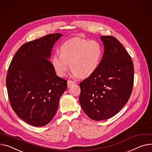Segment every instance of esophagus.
Returning <instances> with one entry per match:
<instances>
[{"mask_svg":"<svg viewBox=\"0 0 152 152\" xmlns=\"http://www.w3.org/2000/svg\"><path fill=\"white\" fill-rule=\"evenodd\" d=\"M75 84L74 81H72V80H68L67 82V85H68V87H70L72 85H73Z\"/></svg>","mask_w":152,"mask_h":152,"instance_id":"34e87169","label":"esophagus"}]
</instances>
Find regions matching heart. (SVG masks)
Masks as SVG:
<instances>
[{
    "label": "heart",
    "mask_w": 152,
    "mask_h": 152,
    "mask_svg": "<svg viewBox=\"0 0 152 152\" xmlns=\"http://www.w3.org/2000/svg\"><path fill=\"white\" fill-rule=\"evenodd\" d=\"M59 53L54 54L50 58V63L58 76H66L69 65L75 75L86 78L93 75L98 69L103 56V48L102 44L95 40L74 38L60 45Z\"/></svg>",
    "instance_id": "b5f03b06"
}]
</instances>
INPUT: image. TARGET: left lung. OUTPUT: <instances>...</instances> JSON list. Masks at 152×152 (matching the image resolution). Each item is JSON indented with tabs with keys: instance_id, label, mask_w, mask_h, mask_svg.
<instances>
[{
	"instance_id": "left-lung-1",
	"label": "left lung",
	"mask_w": 152,
	"mask_h": 152,
	"mask_svg": "<svg viewBox=\"0 0 152 152\" xmlns=\"http://www.w3.org/2000/svg\"><path fill=\"white\" fill-rule=\"evenodd\" d=\"M104 45L96 72L80 83L79 103L91 119L99 121L114 116L127 103L132 92L134 68L131 57L118 40L100 37Z\"/></svg>"
}]
</instances>
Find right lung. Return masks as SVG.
Returning a JSON list of instances; mask_svg holds the SVG:
<instances>
[{
    "label": "right lung",
    "mask_w": 152,
    "mask_h": 152,
    "mask_svg": "<svg viewBox=\"0 0 152 152\" xmlns=\"http://www.w3.org/2000/svg\"><path fill=\"white\" fill-rule=\"evenodd\" d=\"M62 34L46 35L24 44L8 68L6 86L17 115L34 126L48 124L55 115L67 80L56 75L49 58Z\"/></svg>",
    "instance_id": "add662e5"
}]
</instances>
